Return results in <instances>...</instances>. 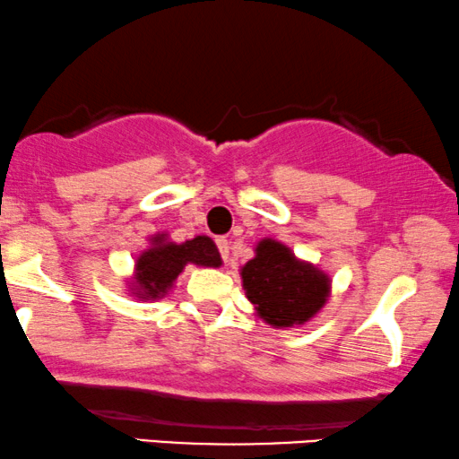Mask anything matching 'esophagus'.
<instances>
[{"label": "esophagus", "mask_w": 459, "mask_h": 459, "mask_svg": "<svg viewBox=\"0 0 459 459\" xmlns=\"http://www.w3.org/2000/svg\"><path fill=\"white\" fill-rule=\"evenodd\" d=\"M217 247H219L221 257H223L225 262H228V257H230V240L228 238H217Z\"/></svg>", "instance_id": "obj_1"}]
</instances>
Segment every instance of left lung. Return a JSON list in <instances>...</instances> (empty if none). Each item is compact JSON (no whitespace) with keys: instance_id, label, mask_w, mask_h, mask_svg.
<instances>
[{"instance_id":"left-lung-1","label":"left lung","mask_w":459,"mask_h":459,"mask_svg":"<svg viewBox=\"0 0 459 459\" xmlns=\"http://www.w3.org/2000/svg\"><path fill=\"white\" fill-rule=\"evenodd\" d=\"M257 255L242 268V285L257 315L270 325L304 324L324 307L330 281L310 264L293 257L285 245L262 240Z\"/></svg>"}]
</instances>
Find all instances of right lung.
Segmentation results:
<instances>
[{"mask_svg": "<svg viewBox=\"0 0 459 459\" xmlns=\"http://www.w3.org/2000/svg\"><path fill=\"white\" fill-rule=\"evenodd\" d=\"M155 247L144 251L135 262V285H138V298L155 299L166 296V291L183 273L186 264L221 265V255L214 242L208 236H197L183 245L163 242V236H155Z\"/></svg>", "mask_w": 459, "mask_h": 459, "instance_id": "right-lung-1", "label": "right lung"}]
</instances>
